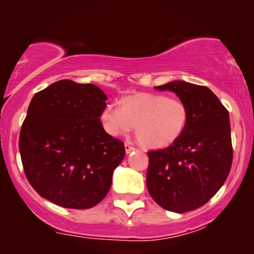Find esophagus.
<instances>
[{
    "label": "esophagus",
    "mask_w": 254,
    "mask_h": 254,
    "mask_svg": "<svg viewBox=\"0 0 254 254\" xmlns=\"http://www.w3.org/2000/svg\"><path fill=\"white\" fill-rule=\"evenodd\" d=\"M125 150H126L127 154H130L131 151L136 150V149H135V148L133 147V145H130L129 143H126V144H125Z\"/></svg>",
    "instance_id": "1"
}]
</instances>
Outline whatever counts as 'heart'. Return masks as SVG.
<instances>
[{
  "mask_svg": "<svg viewBox=\"0 0 254 254\" xmlns=\"http://www.w3.org/2000/svg\"><path fill=\"white\" fill-rule=\"evenodd\" d=\"M189 116V109L182 99L137 92L121 99L120 107H104L100 119L112 136L126 135L135 127V135L144 148L163 149L179 140Z\"/></svg>",
  "mask_w": 254,
  "mask_h": 254,
  "instance_id": "heart-1",
  "label": "heart"
}]
</instances>
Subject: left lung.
Instances as JSON below:
<instances>
[{
	"mask_svg": "<svg viewBox=\"0 0 254 254\" xmlns=\"http://www.w3.org/2000/svg\"><path fill=\"white\" fill-rule=\"evenodd\" d=\"M155 89L175 92L190 116L179 140L148 152L147 187L162 208L186 213L207 203L228 178L232 164L229 112L207 86L173 81Z\"/></svg>",
	"mask_w": 254,
	"mask_h": 254,
	"instance_id": "8db88e82",
	"label": "left lung"
}]
</instances>
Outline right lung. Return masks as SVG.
<instances>
[{
	"mask_svg": "<svg viewBox=\"0 0 254 254\" xmlns=\"http://www.w3.org/2000/svg\"><path fill=\"white\" fill-rule=\"evenodd\" d=\"M107 97L95 84L62 79L33 96L19 134L24 172L40 196L88 209L109 193L125 144L107 134Z\"/></svg>",
	"mask_w": 254,
	"mask_h": 254,
	"instance_id": "add662e5",
	"label": "right lung"
}]
</instances>
